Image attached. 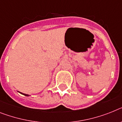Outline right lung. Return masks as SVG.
Instances as JSON below:
<instances>
[{
	"label": "right lung",
	"mask_w": 122,
	"mask_h": 122,
	"mask_svg": "<svg viewBox=\"0 0 122 122\" xmlns=\"http://www.w3.org/2000/svg\"><path fill=\"white\" fill-rule=\"evenodd\" d=\"M19 92L20 93V94H23V95H24V96H30V95H28V94H23V93H22V92Z\"/></svg>",
	"instance_id": "obj_1"
}]
</instances>
